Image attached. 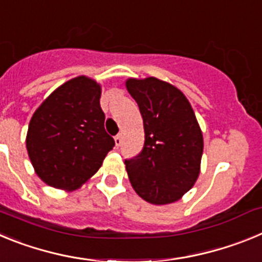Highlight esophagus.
Instances as JSON below:
<instances>
[{
	"label": "esophagus",
	"instance_id": "obj_1",
	"mask_svg": "<svg viewBox=\"0 0 262 262\" xmlns=\"http://www.w3.org/2000/svg\"><path fill=\"white\" fill-rule=\"evenodd\" d=\"M114 140H115V147L119 148L120 144H122V136L117 135V136H115V138H114Z\"/></svg>",
	"mask_w": 262,
	"mask_h": 262
}]
</instances>
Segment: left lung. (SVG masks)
I'll list each match as a JSON object with an SVG mask.
<instances>
[{"label": "left lung", "mask_w": 262, "mask_h": 262, "mask_svg": "<svg viewBox=\"0 0 262 262\" xmlns=\"http://www.w3.org/2000/svg\"><path fill=\"white\" fill-rule=\"evenodd\" d=\"M126 88L144 124L142 152L124 161L129 182L152 205L181 200L200 176L203 154L193 107L178 88L156 77L128 78Z\"/></svg>", "instance_id": "8db88e82"}]
</instances>
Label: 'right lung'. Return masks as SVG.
<instances>
[{
	"label": "right lung",
	"instance_id": "right-lung-1",
	"mask_svg": "<svg viewBox=\"0 0 262 262\" xmlns=\"http://www.w3.org/2000/svg\"><path fill=\"white\" fill-rule=\"evenodd\" d=\"M101 85L78 76L55 89L32 114L26 148L45 184L75 190L97 173L115 145L105 131Z\"/></svg>",
	"mask_w": 262,
	"mask_h": 262
}]
</instances>
